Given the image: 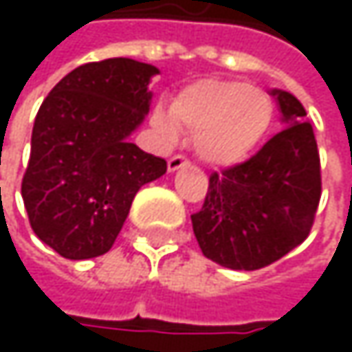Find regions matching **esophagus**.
I'll list each match as a JSON object with an SVG mask.
<instances>
[{
    "label": "esophagus",
    "instance_id": "1",
    "mask_svg": "<svg viewBox=\"0 0 352 352\" xmlns=\"http://www.w3.org/2000/svg\"><path fill=\"white\" fill-rule=\"evenodd\" d=\"M183 167H187V159L185 157H171L169 159V163H167V171L169 173H175V171H179V169H183Z\"/></svg>",
    "mask_w": 352,
    "mask_h": 352
}]
</instances>
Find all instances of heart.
<instances>
[{
  "label": "heart",
  "instance_id": "1",
  "mask_svg": "<svg viewBox=\"0 0 352 352\" xmlns=\"http://www.w3.org/2000/svg\"><path fill=\"white\" fill-rule=\"evenodd\" d=\"M155 130L175 140L179 130L195 132V153L212 167L245 163L258 148L273 122L267 91L241 81L201 79L183 87L171 107H155Z\"/></svg>",
  "mask_w": 352,
  "mask_h": 352
}]
</instances>
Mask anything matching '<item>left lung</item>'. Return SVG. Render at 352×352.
<instances>
[{
	"instance_id": "left-lung-1",
	"label": "left lung",
	"mask_w": 352,
	"mask_h": 352,
	"mask_svg": "<svg viewBox=\"0 0 352 352\" xmlns=\"http://www.w3.org/2000/svg\"><path fill=\"white\" fill-rule=\"evenodd\" d=\"M269 96L283 130L246 163L210 177L204 208L191 216L204 256L236 271L267 267L302 245L320 201V157L306 109L289 91Z\"/></svg>"
}]
</instances>
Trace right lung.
I'll list each match as a JSON object with an SVG mask.
<instances>
[{"label": "right lung", "instance_id": "obj_1", "mask_svg": "<svg viewBox=\"0 0 352 352\" xmlns=\"http://www.w3.org/2000/svg\"><path fill=\"white\" fill-rule=\"evenodd\" d=\"M155 75L134 58L87 63L38 109L22 197L34 234L60 256L107 252L138 189L165 175L163 159L130 142L148 116Z\"/></svg>", "mask_w": 352, "mask_h": 352}]
</instances>
